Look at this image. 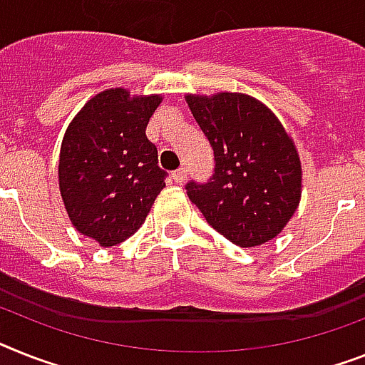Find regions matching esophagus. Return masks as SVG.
<instances>
[{
	"label": "esophagus",
	"instance_id": "34e87169",
	"mask_svg": "<svg viewBox=\"0 0 365 365\" xmlns=\"http://www.w3.org/2000/svg\"><path fill=\"white\" fill-rule=\"evenodd\" d=\"M171 177H173V180H175L177 185H182L186 180V170L185 168H179V170L171 173Z\"/></svg>",
	"mask_w": 365,
	"mask_h": 365
}]
</instances>
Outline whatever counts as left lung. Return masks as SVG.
<instances>
[{
    "label": "left lung",
    "instance_id": "8db88e82",
    "mask_svg": "<svg viewBox=\"0 0 365 365\" xmlns=\"http://www.w3.org/2000/svg\"><path fill=\"white\" fill-rule=\"evenodd\" d=\"M215 150V173L188 182L186 194L220 235L254 248L282 233L302 194L293 140L263 102L244 93L186 95Z\"/></svg>",
    "mask_w": 365,
    "mask_h": 365
}]
</instances>
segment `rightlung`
I'll use <instances>...</instances> for the list:
<instances>
[{"instance_id":"obj_1","label":"right lung","mask_w":365,"mask_h":365,"mask_svg":"<svg viewBox=\"0 0 365 365\" xmlns=\"http://www.w3.org/2000/svg\"><path fill=\"white\" fill-rule=\"evenodd\" d=\"M160 95L115 87L86 102L59 153V190L72 225L102 248L121 244L145 222L165 173L145 135Z\"/></svg>"}]
</instances>
